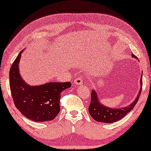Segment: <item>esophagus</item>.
Returning a JSON list of instances; mask_svg holds the SVG:
<instances>
[{
    "label": "esophagus",
    "instance_id": "esophagus-1",
    "mask_svg": "<svg viewBox=\"0 0 151 151\" xmlns=\"http://www.w3.org/2000/svg\"><path fill=\"white\" fill-rule=\"evenodd\" d=\"M83 78L80 76H77V77L75 79V81H74V83H75L76 85H77V86H80V85L83 84Z\"/></svg>",
    "mask_w": 151,
    "mask_h": 151
}]
</instances>
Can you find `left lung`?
<instances>
[{"label": "left lung", "mask_w": 151, "mask_h": 151, "mask_svg": "<svg viewBox=\"0 0 151 151\" xmlns=\"http://www.w3.org/2000/svg\"><path fill=\"white\" fill-rule=\"evenodd\" d=\"M132 57L137 59L133 53ZM140 84H141V89L136 99L127 107L118 108V109H112L100 103L96 92H95V90H92L91 92V102L89 105V113L90 116L96 121L105 123H112L121 120L133 109L137 102L138 101L142 88V75L140 78Z\"/></svg>", "instance_id": "1"}]
</instances>
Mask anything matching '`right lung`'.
Returning <instances> with one entry per match:
<instances>
[{"label":"right lung","mask_w":151,"mask_h":151,"mask_svg":"<svg viewBox=\"0 0 151 151\" xmlns=\"http://www.w3.org/2000/svg\"><path fill=\"white\" fill-rule=\"evenodd\" d=\"M21 51L9 71V86L14 105L25 117L35 122L53 120L60 111L61 94L71 87L70 82H50L31 86L24 82L19 72Z\"/></svg>","instance_id":"obj_1"}]
</instances>
